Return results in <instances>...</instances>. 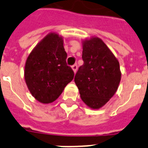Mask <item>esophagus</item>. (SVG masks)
<instances>
[{
	"instance_id": "1",
	"label": "esophagus",
	"mask_w": 148,
	"mask_h": 148,
	"mask_svg": "<svg viewBox=\"0 0 148 148\" xmlns=\"http://www.w3.org/2000/svg\"><path fill=\"white\" fill-rule=\"evenodd\" d=\"M72 69H73V71H74V73H76L77 70V64H74V65H72Z\"/></svg>"
}]
</instances>
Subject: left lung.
Listing matches in <instances>:
<instances>
[{
    "mask_svg": "<svg viewBox=\"0 0 148 148\" xmlns=\"http://www.w3.org/2000/svg\"><path fill=\"white\" fill-rule=\"evenodd\" d=\"M80 66L74 77L84 103L91 109L101 108L113 97L121 80L119 61L103 41L93 37L83 42Z\"/></svg>",
    "mask_w": 148,
    "mask_h": 148,
    "instance_id": "left-lung-1",
    "label": "left lung"
}]
</instances>
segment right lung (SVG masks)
Wrapping results in <instances>:
<instances>
[{
  "mask_svg": "<svg viewBox=\"0 0 148 148\" xmlns=\"http://www.w3.org/2000/svg\"><path fill=\"white\" fill-rule=\"evenodd\" d=\"M67 53L63 39L51 32L38 43L27 58L25 80L31 94L42 103H50L58 98L74 76L66 63Z\"/></svg>",
  "mask_w": 148,
  "mask_h": 148,
  "instance_id": "add662e5",
  "label": "right lung"
}]
</instances>
